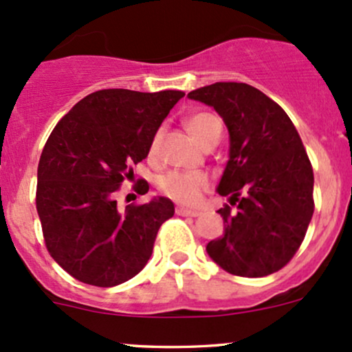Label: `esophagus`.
<instances>
[{
	"label": "esophagus",
	"instance_id": "esophagus-1",
	"mask_svg": "<svg viewBox=\"0 0 352 352\" xmlns=\"http://www.w3.org/2000/svg\"><path fill=\"white\" fill-rule=\"evenodd\" d=\"M177 215H182V217H199V212L197 210H188V208L184 207H177L175 208Z\"/></svg>",
	"mask_w": 352,
	"mask_h": 352
}]
</instances>
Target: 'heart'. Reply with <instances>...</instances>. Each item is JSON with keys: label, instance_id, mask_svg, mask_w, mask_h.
Here are the masks:
<instances>
[{"label": "heart", "instance_id": "1", "mask_svg": "<svg viewBox=\"0 0 352 352\" xmlns=\"http://www.w3.org/2000/svg\"><path fill=\"white\" fill-rule=\"evenodd\" d=\"M185 126H187L188 133L202 146L210 144L215 137L220 138V130H222L220 120L215 115L207 113V111L190 115L185 120ZM158 145H160V133H155L150 142V158L157 157ZM208 187H210L208 177L200 172H170L160 182L162 194L172 199L173 202L184 204V206L199 204L202 194Z\"/></svg>", "mask_w": 352, "mask_h": 352}]
</instances>
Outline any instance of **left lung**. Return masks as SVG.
Here are the masks:
<instances>
[{"instance_id":"obj_1","label":"left lung","mask_w":352,"mask_h":352,"mask_svg":"<svg viewBox=\"0 0 352 352\" xmlns=\"http://www.w3.org/2000/svg\"><path fill=\"white\" fill-rule=\"evenodd\" d=\"M215 108L230 135L229 162L217 192L223 235L207 254L229 274L264 277L294 257L314 214V172L287 113L247 83L219 82L188 94Z\"/></svg>"}]
</instances>
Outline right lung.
<instances>
[{
  "label": "right lung",
  "mask_w": 352,
  "mask_h": 352,
  "mask_svg": "<svg viewBox=\"0 0 352 352\" xmlns=\"http://www.w3.org/2000/svg\"><path fill=\"white\" fill-rule=\"evenodd\" d=\"M185 94L110 88L80 100L46 140L38 164L36 210L45 245L76 280L113 287L137 276L157 232L175 212L165 197L120 210L115 195ZM148 192L146 180L133 185Z\"/></svg>",
  "instance_id": "right-lung-1"
}]
</instances>
